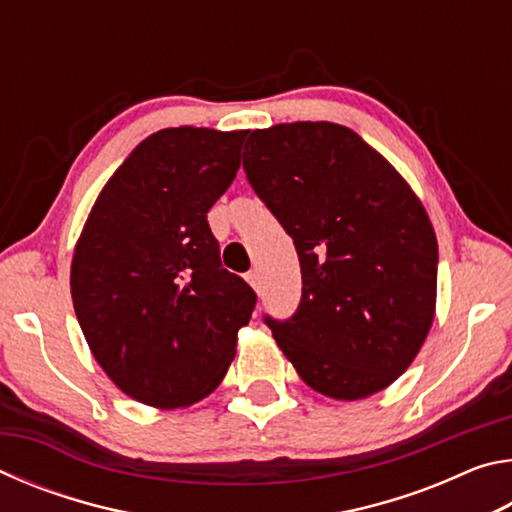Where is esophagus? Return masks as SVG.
I'll return each instance as SVG.
<instances>
[{
    "label": "esophagus",
    "mask_w": 512,
    "mask_h": 512,
    "mask_svg": "<svg viewBox=\"0 0 512 512\" xmlns=\"http://www.w3.org/2000/svg\"><path fill=\"white\" fill-rule=\"evenodd\" d=\"M246 280H248L250 287H253L257 293L262 291V280H259V271H248L246 273Z\"/></svg>",
    "instance_id": "obj_1"
}]
</instances>
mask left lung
Instances as JSON below:
<instances>
[{"instance_id":"left-lung-1","label":"left lung","mask_w":512,"mask_h":512,"mask_svg":"<svg viewBox=\"0 0 512 512\" xmlns=\"http://www.w3.org/2000/svg\"><path fill=\"white\" fill-rule=\"evenodd\" d=\"M244 169L300 259L296 314L264 316L284 357L334 400L384 391L411 366L436 311L438 241L420 198L332 121L253 131Z\"/></svg>"}]
</instances>
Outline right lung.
<instances>
[{"label": "right lung", "mask_w": 512, "mask_h": 512, "mask_svg": "<svg viewBox=\"0 0 512 512\" xmlns=\"http://www.w3.org/2000/svg\"><path fill=\"white\" fill-rule=\"evenodd\" d=\"M248 131L164 128L101 189L72 259V300L94 359L155 409L210 395L257 296L225 271L207 212L239 171Z\"/></svg>", "instance_id": "1"}]
</instances>
